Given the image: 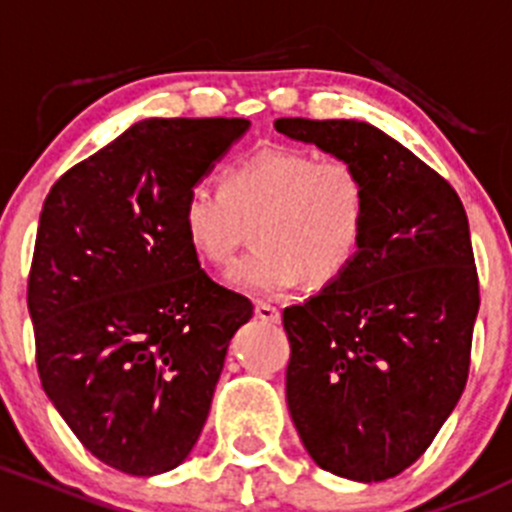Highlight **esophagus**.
Here are the masks:
<instances>
[{"label":"esophagus","instance_id":"34e87169","mask_svg":"<svg viewBox=\"0 0 512 512\" xmlns=\"http://www.w3.org/2000/svg\"><path fill=\"white\" fill-rule=\"evenodd\" d=\"M256 318L266 320V323H278L281 320V310L271 303H256Z\"/></svg>","mask_w":512,"mask_h":512}]
</instances>
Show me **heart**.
I'll use <instances>...</instances> for the list:
<instances>
[{
  "mask_svg": "<svg viewBox=\"0 0 512 512\" xmlns=\"http://www.w3.org/2000/svg\"><path fill=\"white\" fill-rule=\"evenodd\" d=\"M370 194L362 172L310 147L263 145L226 170L224 187L197 182L182 202L189 249L212 266L236 256L256 221V251L229 273L239 291L281 295L308 276H340L365 241Z\"/></svg>",
  "mask_w": 512,
  "mask_h": 512,
  "instance_id": "1",
  "label": "heart"
}]
</instances>
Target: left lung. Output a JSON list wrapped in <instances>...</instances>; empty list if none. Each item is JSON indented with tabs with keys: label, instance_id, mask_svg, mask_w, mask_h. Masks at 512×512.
Returning a JSON list of instances; mask_svg holds the SVG:
<instances>
[{
	"label": "left lung",
	"instance_id": "1",
	"mask_svg": "<svg viewBox=\"0 0 512 512\" xmlns=\"http://www.w3.org/2000/svg\"><path fill=\"white\" fill-rule=\"evenodd\" d=\"M276 130L350 160L370 194L355 261L283 310L288 409L320 468L387 481L429 449L466 387L481 305L466 209L374 125L278 118Z\"/></svg>",
	"mask_w": 512,
	"mask_h": 512
}]
</instances>
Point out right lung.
Instances as JSON below:
<instances>
[{
    "mask_svg": "<svg viewBox=\"0 0 512 512\" xmlns=\"http://www.w3.org/2000/svg\"><path fill=\"white\" fill-rule=\"evenodd\" d=\"M244 118L135 123L51 187L29 273L41 387L83 446L130 476L197 444L236 330L254 315L207 276L182 202Z\"/></svg>",
    "mask_w": 512,
    "mask_h": 512,
    "instance_id": "add662e5",
    "label": "right lung"
}]
</instances>
